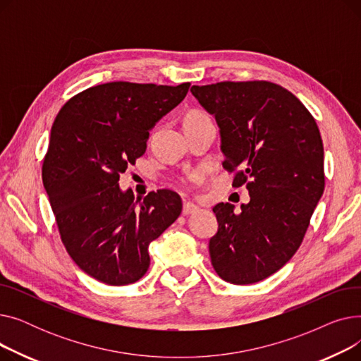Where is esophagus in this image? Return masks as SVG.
Here are the masks:
<instances>
[{
	"label": "esophagus",
	"mask_w": 361,
	"mask_h": 361,
	"mask_svg": "<svg viewBox=\"0 0 361 361\" xmlns=\"http://www.w3.org/2000/svg\"><path fill=\"white\" fill-rule=\"evenodd\" d=\"M199 207L190 202H184L183 204V215H190V214H195L197 212Z\"/></svg>",
	"instance_id": "esophagus-1"
}]
</instances>
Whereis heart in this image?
I'll use <instances>...</instances> for the list:
<instances>
[{
    "label": "heart",
    "mask_w": 361,
    "mask_h": 361,
    "mask_svg": "<svg viewBox=\"0 0 361 361\" xmlns=\"http://www.w3.org/2000/svg\"><path fill=\"white\" fill-rule=\"evenodd\" d=\"M197 116H202V114H190V116H188V117H197Z\"/></svg>",
    "instance_id": "heart-1"
}]
</instances>
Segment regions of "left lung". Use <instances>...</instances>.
I'll return each mask as SVG.
<instances>
[{"instance_id":"1","label":"left lung","mask_w":361,"mask_h":361,"mask_svg":"<svg viewBox=\"0 0 361 361\" xmlns=\"http://www.w3.org/2000/svg\"><path fill=\"white\" fill-rule=\"evenodd\" d=\"M193 97L219 127L224 168L250 202L218 203V233L209 240L215 272L247 286L286 264L305 238L324 195V143L298 98L279 85L221 82L193 86Z\"/></svg>"}]
</instances>
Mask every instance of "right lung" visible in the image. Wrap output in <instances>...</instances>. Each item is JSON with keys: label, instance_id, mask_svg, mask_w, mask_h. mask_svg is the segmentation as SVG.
<instances>
[{"label": "right lung", "instance_id": "right-lung-1", "mask_svg": "<svg viewBox=\"0 0 361 361\" xmlns=\"http://www.w3.org/2000/svg\"><path fill=\"white\" fill-rule=\"evenodd\" d=\"M188 87L98 85L67 101L52 124L42 181L63 244L83 272L108 286L139 281L150 263L149 244L181 214L176 192L135 200L118 181L145 154L149 130Z\"/></svg>", "mask_w": 361, "mask_h": 361}]
</instances>
